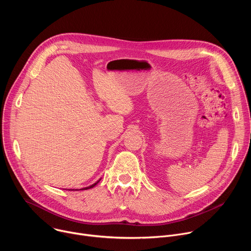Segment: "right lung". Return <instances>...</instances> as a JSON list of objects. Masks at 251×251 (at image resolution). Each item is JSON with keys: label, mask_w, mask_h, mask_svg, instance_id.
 Instances as JSON below:
<instances>
[{"label": "right lung", "mask_w": 251, "mask_h": 251, "mask_svg": "<svg viewBox=\"0 0 251 251\" xmlns=\"http://www.w3.org/2000/svg\"><path fill=\"white\" fill-rule=\"evenodd\" d=\"M100 180H101V178H100ZM100 180H98V181H97V182H96V183H94V184H92V185H91V186H88V187H85V188H83V189H80V190H88V189H92V188H93V187H95V186H96V185H97V184H98V183H99V181H100ZM69 191H74V190H69ZM75 191H77V190H75ZM78 191H79V190H78Z\"/></svg>", "instance_id": "add662e5"}]
</instances>
